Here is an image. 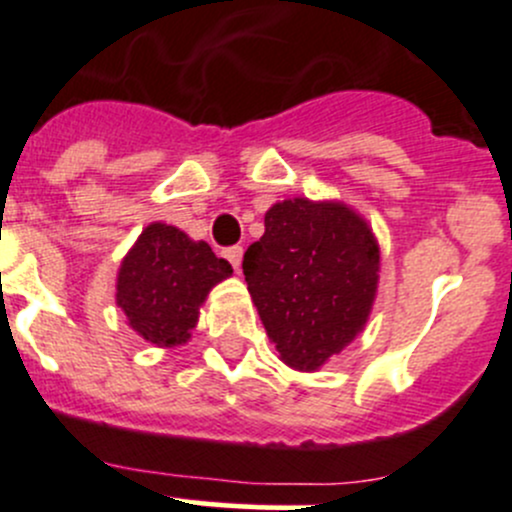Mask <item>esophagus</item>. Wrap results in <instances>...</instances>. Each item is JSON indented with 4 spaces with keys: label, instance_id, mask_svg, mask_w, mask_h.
<instances>
[{
    "label": "esophagus",
    "instance_id": "34e87169",
    "mask_svg": "<svg viewBox=\"0 0 512 512\" xmlns=\"http://www.w3.org/2000/svg\"><path fill=\"white\" fill-rule=\"evenodd\" d=\"M225 257L227 262H230L235 270H240V262H242V247H227L225 250Z\"/></svg>",
    "mask_w": 512,
    "mask_h": 512
}]
</instances>
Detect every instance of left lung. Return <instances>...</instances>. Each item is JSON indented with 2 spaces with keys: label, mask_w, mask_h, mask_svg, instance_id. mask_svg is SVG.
Listing matches in <instances>:
<instances>
[{
  "label": "left lung",
  "mask_w": 512,
  "mask_h": 512,
  "mask_svg": "<svg viewBox=\"0 0 512 512\" xmlns=\"http://www.w3.org/2000/svg\"><path fill=\"white\" fill-rule=\"evenodd\" d=\"M242 272L280 359L317 371L369 319L379 245L344 203L292 198L267 210L265 235L247 247Z\"/></svg>",
  "instance_id": "8db88e82"
}]
</instances>
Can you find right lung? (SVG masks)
<instances>
[{"instance_id": "1", "label": "right lung", "mask_w": 512, "mask_h": 512, "mask_svg": "<svg viewBox=\"0 0 512 512\" xmlns=\"http://www.w3.org/2000/svg\"><path fill=\"white\" fill-rule=\"evenodd\" d=\"M230 275V262L215 257L208 242L190 240L173 225L151 223L123 257L116 304L146 342L178 347L190 339L210 289Z\"/></svg>"}]
</instances>
